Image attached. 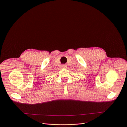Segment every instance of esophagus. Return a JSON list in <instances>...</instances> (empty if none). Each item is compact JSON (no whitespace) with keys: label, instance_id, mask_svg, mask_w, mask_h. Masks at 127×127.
I'll list each match as a JSON object with an SVG mask.
<instances>
[{"label":"esophagus","instance_id":"34e87169","mask_svg":"<svg viewBox=\"0 0 127 127\" xmlns=\"http://www.w3.org/2000/svg\"><path fill=\"white\" fill-rule=\"evenodd\" d=\"M62 68H66L67 67V65H65V64H64V65H62Z\"/></svg>","mask_w":127,"mask_h":127}]
</instances>
